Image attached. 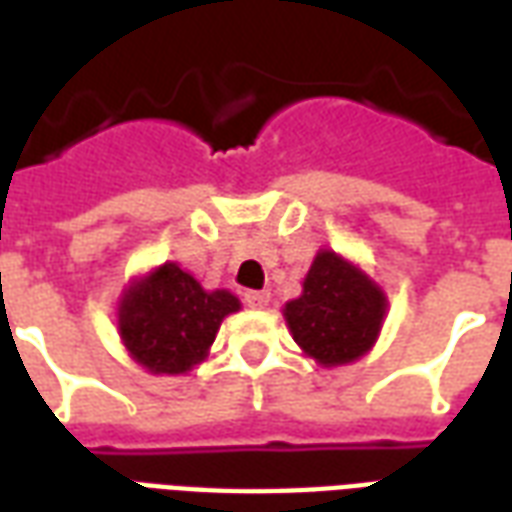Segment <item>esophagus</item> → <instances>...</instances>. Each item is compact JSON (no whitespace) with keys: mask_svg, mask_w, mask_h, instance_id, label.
<instances>
[{"mask_svg":"<svg viewBox=\"0 0 512 512\" xmlns=\"http://www.w3.org/2000/svg\"><path fill=\"white\" fill-rule=\"evenodd\" d=\"M244 301L252 310H263V307H268V301H271V293H266V290H246Z\"/></svg>","mask_w":512,"mask_h":512,"instance_id":"obj_1","label":"esophagus"}]
</instances>
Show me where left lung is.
I'll list each match as a JSON object with an SVG mask.
<instances>
[{
    "label": "left lung",
    "instance_id": "8db88e82",
    "mask_svg": "<svg viewBox=\"0 0 512 512\" xmlns=\"http://www.w3.org/2000/svg\"><path fill=\"white\" fill-rule=\"evenodd\" d=\"M384 288L334 249H321L282 307L293 340L321 367H343L373 351L386 318Z\"/></svg>",
    "mask_w": 512,
    "mask_h": 512
}]
</instances>
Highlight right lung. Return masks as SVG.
<instances>
[{"label":"right lung","mask_w":512,"mask_h":512,"mask_svg":"<svg viewBox=\"0 0 512 512\" xmlns=\"http://www.w3.org/2000/svg\"><path fill=\"white\" fill-rule=\"evenodd\" d=\"M238 310L230 290H205L167 260L128 282L117 301V334L150 376H183L208 359L222 321Z\"/></svg>","instance_id":"obj_1"}]
</instances>
